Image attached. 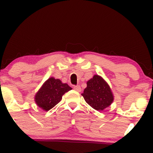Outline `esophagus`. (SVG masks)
Instances as JSON below:
<instances>
[{
    "mask_svg": "<svg viewBox=\"0 0 153 153\" xmlns=\"http://www.w3.org/2000/svg\"><path fill=\"white\" fill-rule=\"evenodd\" d=\"M75 91H76L77 92H80L81 91V88H80V85H76V86H74Z\"/></svg>",
    "mask_w": 153,
    "mask_h": 153,
    "instance_id": "1",
    "label": "esophagus"
}]
</instances>
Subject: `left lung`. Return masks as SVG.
I'll return each mask as SVG.
<instances>
[{"instance_id":"1","label":"left lung","mask_w":153,"mask_h":153,"mask_svg":"<svg viewBox=\"0 0 153 153\" xmlns=\"http://www.w3.org/2000/svg\"><path fill=\"white\" fill-rule=\"evenodd\" d=\"M88 105L97 111H103L113 103L114 95L106 80L95 75L87 81V87L81 94Z\"/></svg>"}]
</instances>
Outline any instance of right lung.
I'll use <instances>...</instances> for the list:
<instances>
[{"mask_svg": "<svg viewBox=\"0 0 153 153\" xmlns=\"http://www.w3.org/2000/svg\"><path fill=\"white\" fill-rule=\"evenodd\" d=\"M72 90L67 83L51 77L43 83L34 96L36 105L44 111L50 110L62 100V96Z\"/></svg>", "mask_w": 153, "mask_h": 153, "instance_id": "add662e5", "label": "right lung"}]
</instances>
